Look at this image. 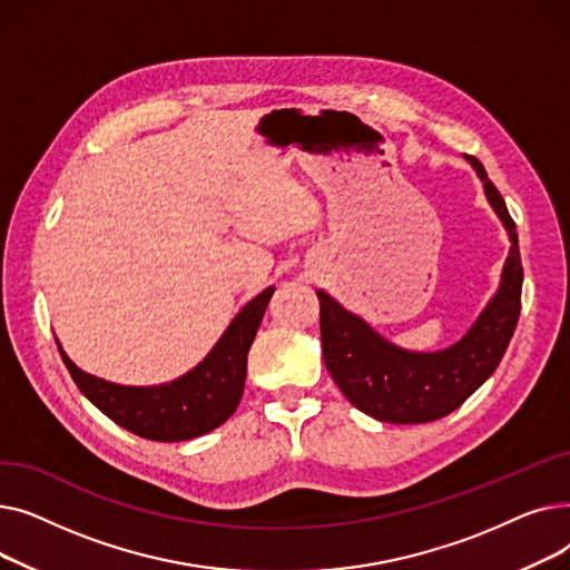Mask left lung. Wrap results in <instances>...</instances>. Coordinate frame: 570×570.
Instances as JSON below:
<instances>
[{
	"label": "left lung",
	"instance_id": "obj_1",
	"mask_svg": "<svg viewBox=\"0 0 570 570\" xmlns=\"http://www.w3.org/2000/svg\"><path fill=\"white\" fill-rule=\"evenodd\" d=\"M485 194L511 235L499 293L455 346L409 353L381 340L372 327L318 291L323 361L344 397L383 423L417 425L455 411L499 367L522 307V261L515 222L483 164L466 155Z\"/></svg>",
	"mask_w": 570,
	"mask_h": 570
}]
</instances>
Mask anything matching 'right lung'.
I'll return each instance as SVG.
<instances>
[{"mask_svg":"<svg viewBox=\"0 0 570 570\" xmlns=\"http://www.w3.org/2000/svg\"><path fill=\"white\" fill-rule=\"evenodd\" d=\"M273 293V286L258 293L196 370L161 387L115 385L78 370L62 348L59 355L80 393L119 428L149 441L196 439L226 423L237 409L245 391L247 353Z\"/></svg>","mask_w":570,"mask_h":570,"instance_id":"right-lung-1","label":"right lung"}]
</instances>
